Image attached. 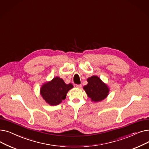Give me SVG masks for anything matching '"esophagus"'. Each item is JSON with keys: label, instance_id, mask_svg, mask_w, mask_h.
<instances>
[{"label": "esophagus", "instance_id": "1", "mask_svg": "<svg viewBox=\"0 0 149 149\" xmlns=\"http://www.w3.org/2000/svg\"><path fill=\"white\" fill-rule=\"evenodd\" d=\"M74 86H75V88H80L81 87V84H74Z\"/></svg>", "mask_w": 149, "mask_h": 149}]
</instances>
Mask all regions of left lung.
Instances as JSON below:
<instances>
[{
	"mask_svg": "<svg viewBox=\"0 0 149 149\" xmlns=\"http://www.w3.org/2000/svg\"><path fill=\"white\" fill-rule=\"evenodd\" d=\"M88 83L83 89L88 97L93 101L104 100L108 95L109 89L97 76H92L87 80Z\"/></svg>",
	"mask_w": 149,
	"mask_h": 149,
	"instance_id": "8db88e82",
	"label": "left lung"
}]
</instances>
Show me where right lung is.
<instances>
[{
  "label": "right lung",
  "instance_id": "right-lung-1",
  "mask_svg": "<svg viewBox=\"0 0 149 149\" xmlns=\"http://www.w3.org/2000/svg\"><path fill=\"white\" fill-rule=\"evenodd\" d=\"M72 88L73 85L71 83L66 84L61 79L57 77L54 78L51 81L42 86L40 93L46 103L56 106L66 98V93Z\"/></svg>",
  "mask_w": 149,
  "mask_h": 149
}]
</instances>
